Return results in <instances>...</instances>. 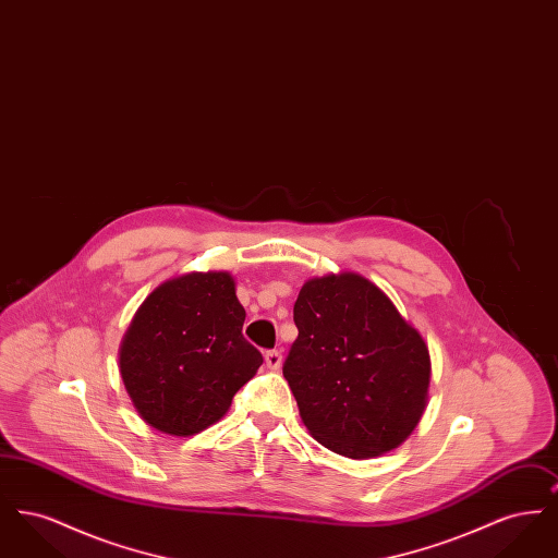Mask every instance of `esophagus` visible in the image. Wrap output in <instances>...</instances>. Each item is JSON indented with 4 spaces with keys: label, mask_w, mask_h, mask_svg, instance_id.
Here are the masks:
<instances>
[{
    "label": "esophagus",
    "mask_w": 558,
    "mask_h": 558,
    "mask_svg": "<svg viewBox=\"0 0 558 558\" xmlns=\"http://www.w3.org/2000/svg\"><path fill=\"white\" fill-rule=\"evenodd\" d=\"M266 364L267 368H271V371H278V368L282 366V353H280V351H276V349L267 351Z\"/></svg>",
    "instance_id": "esophagus-1"
}]
</instances>
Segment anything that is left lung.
Wrapping results in <instances>:
<instances>
[{
  "label": "left lung",
  "mask_w": 558,
  "mask_h": 558,
  "mask_svg": "<svg viewBox=\"0 0 558 558\" xmlns=\"http://www.w3.org/2000/svg\"><path fill=\"white\" fill-rule=\"evenodd\" d=\"M294 324L282 372L314 439L353 460L401 446L425 412L430 357L391 299L360 274H328L303 284Z\"/></svg>",
  "instance_id": "8db88e82"
}]
</instances>
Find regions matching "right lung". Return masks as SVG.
Returning <instances> with one entry per match:
<instances>
[{"label": "right lung", "instance_id": "1", "mask_svg": "<svg viewBox=\"0 0 558 558\" xmlns=\"http://www.w3.org/2000/svg\"><path fill=\"white\" fill-rule=\"evenodd\" d=\"M244 318L228 271H192L146 296L119 351L123 385L144 423L187 437L228 412L264 364L242 337Z\"/></svg>", "mask_w": 558, "mask_h": 558}]
</instances>
